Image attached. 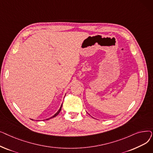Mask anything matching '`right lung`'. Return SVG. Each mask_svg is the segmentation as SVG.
Masks as SVG:
<instances>
[{
  "instance_id": "right-lung-1",
  "label": "right lung",
  "mask_w": 153,
  "mask_h": 153,
  "mask_svg": "<svg viewBox=\"0 0 153 153\" xmlns=\"http://www.w3.org/2000/svg\"><path fill=\"white\" fill-rule=\"evenodd\" d=\"M62 105H61V107H60V108H59V110H58V111L57 112V113H56L54 116H53L52 117H51V118H48V119H46V120H49V119H50V118H54V117H55L56 116H57L58 114H59V112L61 111V108H62Z\"/></svg>"
}]
</instances>
